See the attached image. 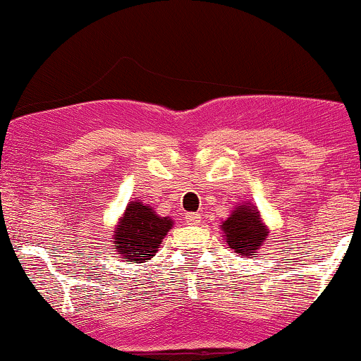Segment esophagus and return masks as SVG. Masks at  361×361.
<instances>
[{
	"label": "esophagus",
	"instance_id": "obj_1",
	"mask_svg": "<svg viewBox=\"0 0 361 361\" xmlns=\"http://www.w3.org/2000/svg\"><path fill=\"white\" fill-rule=\"evenodd\" d=\"M200 219H202V216H200L198 214H186L185 215V220L188 225H198Z\"/></svg>",
	"mask_w": 361,
	"mask_h": 361
}]
</instances>
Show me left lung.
<instances>
[{"mask_svg": "<svg viewBox=\"0 0 361 361\" xmlns=\"http://www.w3.org/2000/svg\"><path fill=\"white\" fill-rule=\"evenodd\" d=\"M228 249L237 252L238 255H257V250L269 235V230L262 224L257 208L250 203L237 207L232 215L222 224Z\"/></svg>", "mask_w": 361, "mask_h": 361, "instance_id": "obj_1", "label": "left lung"}]
</instances>
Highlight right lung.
Listing matches in <instances>:
<instances>
[{
  "label": "right lung",
  "instance_id": "add662e5",
  "mask_svg": "<svg viewBox=\"0 0 361 361\" xmlns=\"http://www.w3.org/2000/svg\"><path fill=\"white\" fill-rule=\"evenodd\" d=\"M173 220L159 216L142 202H129L114 230L116 249L126 262H147L159 249Z\"/></svg>",
  "mask_w": 361,
  "mask_h": 361
}]
</instances>
